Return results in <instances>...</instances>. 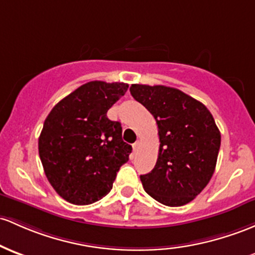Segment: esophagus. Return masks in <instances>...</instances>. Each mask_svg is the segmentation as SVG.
<instances>
[{
	"label": "esophagus",
	"instance_id": "esophagus-1",
	"mask_svg": "<svg viewBox=\"0 0 255 255\" xmlns=\"http://www.w3.org/2000/svg\"><path fill=\"white\" fill-rule=\"evenodd\" d=\"M139 146H140V141L134 142V144H133V151H134V152H135V151H138Z\"/></svg>",
	"mask_w": 255,
	"mask_h": 255
}]
</instances>
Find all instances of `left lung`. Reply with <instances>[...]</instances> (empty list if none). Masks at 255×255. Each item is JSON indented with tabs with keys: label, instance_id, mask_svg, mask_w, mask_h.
<instances>
[{
	"label": "left lung",
	"instance_id": "left-lung-1",
	"mask_svg": "<svg viewBox=\"0 0 255 255\" xmlns=\"http://www.w3.org/2000/svg\"><path fill=\"white\" fill-rule=\"evenodd\" d=\"M130 94L158 127L155 168L140 175L142 187L159 203L184 206L207 186L220 149V132L208 109L177 88L132 85Z\"/></svg>",
	"mask_w": 255,
	"mask_h": 255
}]
</instances>
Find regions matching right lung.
Returning a JSON list of instances; mask_svg holds the SVG:
<instances>
[{
	"label": "right lung",
	"instance_id": "obj_1",
	"mask_svg": "<svg viewBox=\"0 0 255 255\" xmlns=\"http://www.w3.org/2000/svg\"><path fill=\"white\" fill-rule=\"evenodd\" d=\"M127 89V83L92 81L47 116L38 153L50 185L68 202L82 206L102 200L129 159L132 146L122 140L121 123L106 116Z\"/></svg>",
	"mask_w": 255,
	"mask_h": 255
}]
</instances>
